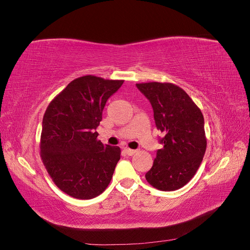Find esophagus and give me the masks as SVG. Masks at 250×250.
I'll use <instances>...</instances> for the list:
<instances>
[{"label": "esophagus", "mask_w": 250, "mask_h": 250, "mask_svg": "<svg viewBox=\"0 0 250 250\" xmlns=\"http://www.w3.org/2000/svg\"><path fill=\"white\" fill-rule=\"evenodd\" d=\"M125 151H126V153L128 154V155H133V154H135L137 153V150H133V149H129V148H126L125 149Z\"/></svg>", "instance_id": "obj_1"}]
</instances>
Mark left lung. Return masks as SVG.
<instances>
[{
	"mask_svg": "<svg viewBox=\"0 0 250 250\" xmlns=\"http://www.w3.org/2000/svg\"><path fill=\"white\" fill-rule=\"evenodd\" d=\"M152 105L154 121L163 134L146 180L161 191H175L197 172L207 149L201 110L183 88L169 82L137 83Z\"/></svg>",
	"mask_w": 250,
	"mask_h": 250,
	"instance_id": "8db88e82",
	"label": "left lung"
}]
</instances>
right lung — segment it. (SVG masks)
<instances>
[{
    "instance_id": "1",
    "label": "right lung",
    "mask_w": 250,
    "mask_h": 250,
    "mask_svg": "<svg viewBox=\"0 0 250 250\" xmlns=\"http://www.w3.org/2000/svg\"><path fill=\"white\" fill-rule=\"evenodd\" d=\"M123 82L93 75L76 78L44 112L41 157L54 184L74 198H95L110 183L121 149L103 145L96 129L108 98Z\"/></svg>"
}]
</instances>
